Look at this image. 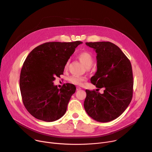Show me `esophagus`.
<instances>
[{
  "mask_svg": "<svg viewBox=\"0 0 152 152\" xmlns=\"http://www.w3.org/2000/svg\"><path fill=\"white\" fill-rule=\"evenodd\" d=\"M81 89V87H76V90L77 91H80Z\"/></svg>",
  "mask_w": 152,
  "mask_h": 152,
  "instance_id": "1",
  "label": "esophagus"
}]
</instances>
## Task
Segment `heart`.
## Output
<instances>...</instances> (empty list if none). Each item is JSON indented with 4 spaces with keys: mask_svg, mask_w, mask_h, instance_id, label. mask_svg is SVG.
<instances>
[{
    "mask_svg": "<svg viewBox=\"0 0 152 152\" xmlns=\"http://www.w3.org/2000/svg\"><path fill=\"white\" fill-rule=\"evenodd\" d=\"M77 58L83 63V65L87 68H89L92 65L94 62V58L92 55L88 52H82L77 55ZM68 62H66L65 68H68ZM85 81V78L83 77L71 76L68 77V81L75 85H81Z\"/></svg>",
    "mask_w": 152,
    "mask_h": 152,
    "instance_id": "1",
    "label": "heart"
}]
</instances>
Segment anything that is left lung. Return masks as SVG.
<instances>
[{"label": "left lung", "mask_w": 152, "mask_h": 152, "mask_svg": "<svg viewBox=\"0 0 152 152\" xmlns=\"http://www.w3.org/2000/svg\"><path fill=\"white\" fill-rule=\"evenodd\" d=\"M86 44L97 53V70L91 81L97 88L103 87L104 91L100 94L86 89L84 109L95 121H113L124 112L132 98L131 63L121 50L110 42Z\"/></svg>", "instance_id": "1"}]
</instances>
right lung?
Returning a JSON list of instances; mask_svg holds the SVG:
<instances>
[{
    "label": "right lung",
    "mask_w": 152,
    "mask_h": 152,
    "mask_svg": "<svg viewBox=\"0 0 152 152\" xmlns=\"http://www.w3.org/2000/svg\"><path fill=\"white\" fill-rule=\"evenodd\" d=\"M81 44L50 42L32 50L22 66L20 87L23 104L34 118L52 122L61 118L75 91L74 84L67 83L58 89L53 81L63 74L68 59Z\"/></svg>",
    "instance_id": "add662e5"
}]
</instances>
